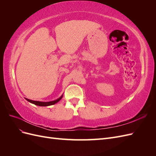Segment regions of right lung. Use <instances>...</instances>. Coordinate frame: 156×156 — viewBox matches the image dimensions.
I'll list each match as a JSON object with an SVG mask.
<instances>
[{"instance_id":"1","label":"right lung","mask_w":156,"mask_h":156,"mask_svg":"<svg viewBox=\"0 0 156 156\" xmlns=\"http://www.w3.org/2000/svg\"><path fill=\"white\" fill-rule=\"evenodd\" d=\"M62 96L60 98H59L58 99H57V100H56L55 101H49V102H41V101H32V100H28V99H26V100L27 101H29V102L33 103V104L38 105V106H49V105H54V104H55V103L58 102L61 100V99H62Z\"/></svg>"}]
</instances>
